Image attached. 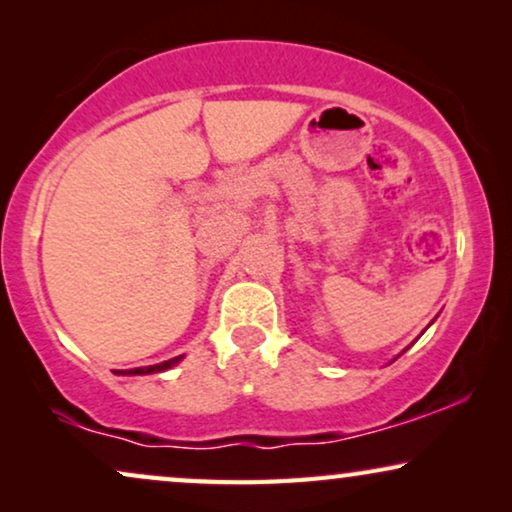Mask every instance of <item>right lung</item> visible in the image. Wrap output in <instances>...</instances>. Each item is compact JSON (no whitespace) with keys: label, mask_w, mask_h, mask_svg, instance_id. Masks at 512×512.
I'll list each match as a JSON object with an SVG mask.
<instances>
[{"label":"right lung","mask_w":512,"mask_h":512,"mask_svg":"<svg viewBox=\"0 0 512 512\" xmlns=\"http://www.w3.org/2000/svg\"><path fill=\"white\" fill-rule=\"evenodd\" d=\"M184 359V356H174L170 361L156 363V366H142V368H132V370H121V375H151V373H163V370L177 366V363Z\"/></svg>","instance_id":"1"}]
</instances>
